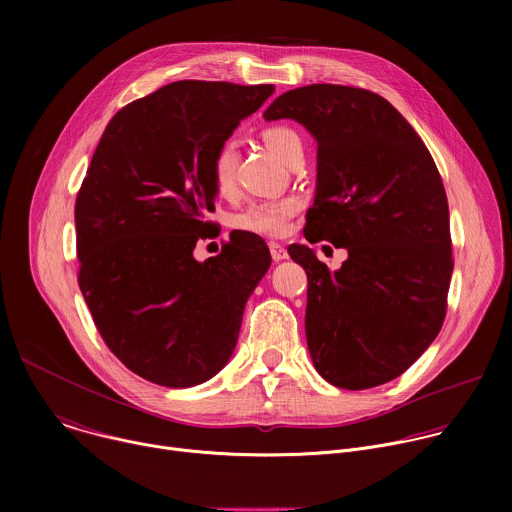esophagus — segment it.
Masks as SVG:
<instances>
[{"label":"esophagus","mask_w":512,"mask_h":512,"mask_svg":"<svg viewBox=\"0 0 512 512\" xmlns=\"http://www.w3.org/2000/svg\"><path fill=\"white\" fill-rule=\"evenodd\" d=\"M269 251H271L273 261H283V259L289 257V255H287V249H285L283 245H279V243H269Z\"/></svg>","instance_id":"esophagus-1"}]
</instances>
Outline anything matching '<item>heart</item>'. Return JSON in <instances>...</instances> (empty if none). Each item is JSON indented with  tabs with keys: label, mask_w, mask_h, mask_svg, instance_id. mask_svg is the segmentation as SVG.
Instances as JSON below:
<instances>
[{
	"label": "heart",
	"mask_w": 512,
	"mask_h": 512,
	"mask_svg": "<svg viewBox=\"0 0 512 512\" xmlns=\"http://www.w3.org/2000/svg\"><path fill=\"white\" fill-rule=\"evenodd\" d=\"M261 139L267 145V150L285 164H289L298 154H304V141L300 133L287 125L265 127L261 131ZM237 162L239 154L233 141H225L214 150L210 160V178L218 194L229 196L237 188ZM300 206L302 202L296 196L251 202L233 214L231 225L243 233L279 239L289 233L291 221H294Z\"/></svg>",
	"instance_id": "heart-1"
}]
</instances>
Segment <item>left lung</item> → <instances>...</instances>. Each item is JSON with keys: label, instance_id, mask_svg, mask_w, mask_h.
<instances>
[{"label": "left lung", "instance_id": "1", "mask_svg": "<svg viewBox=\"0 0 512 512\" xmlns=\"http://www.w3.org/2000/svg\"><path fill=\"white\" fill-rule=\"evenodd\" d=\"M267 121L296 119L318 139L310 243L348 251L330 271L306 245V336L316 371L360 391L403 375L440 334L454 271L444 182L421 137L381 95L308 85L277 97Z\"/></svg>", "mask_w": 512, "mask_h": 512}]
</instances>
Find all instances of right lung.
Listing matches in <instances>:
<instances>
[{
  "label": "right lung",
  "instance_id": "obj_1",
  "mask_svg": "<svg viewBox=\"0 0 512 512\" xmlns=\"http://www.w3.org/2000/svg\"><path fill=\"white\" fill-rule=\"evenodd\" d=\"M273 85L178 81L107 123L75 202L79 287L109 350L141 379L194 387L231 358L247 298L271 265L265 241L214 237L210 160Z\"/></svg>",
  "mask_w": 512,
  "mask_h": 512
}]
</instances>
